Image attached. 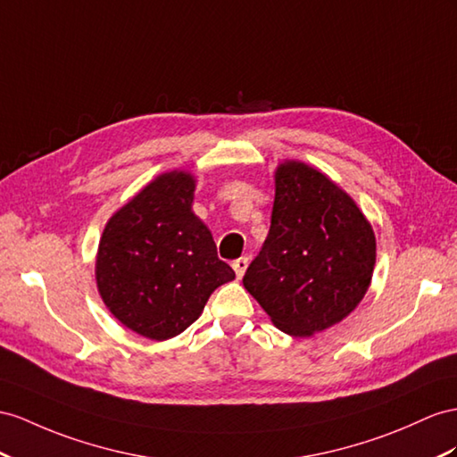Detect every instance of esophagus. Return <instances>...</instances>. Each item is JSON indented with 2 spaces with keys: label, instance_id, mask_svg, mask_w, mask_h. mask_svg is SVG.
<instances>
[{
  "label": "esophagus",
  "instance_id": "34e87169",
  "mask_svg": "<svg viewBox=\"0 0 457 457\" xmlns=\"http://www.w3.org/2000/svg\"><path fill=\"white\" fill-rule=\"evenodd\" d=\"M233 270H236V274H237V278H243V274H245V270H247V266H249V259L247 256H241V259H237V261H233Z\"/></svg>",
  "mask_w": 457,
  "mask_h": 457
}]
</instances>
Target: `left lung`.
Here are the masks:
<instances>
[{
	"label": "left lung",
	"mask_w": 457,
	"mask_h": 457,
	"mask_svg": "<svg viewBox=\"0 0 457 457\" xmlns=\"http://www.w3.org/2000/svg\"><path fill=\"white\" fill-rule=\"evenodd\" d=\"M274 178L270 231L243 286L279 330L307 337L365 297L377 239L353 198L322 171L286 160Z\"/></svg>",
	"instance_id": "1"
}]
</instances>
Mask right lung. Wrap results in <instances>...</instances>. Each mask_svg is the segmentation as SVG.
I'll list each match as a JSON object with an SVG mask.
<instances>
[{
	"instance_id": "add662e5",
	"label": "right lung",
	"mask_w": 457,
	"mask_h": 457,
	"mask_svg": "<svg viewBox=\"0 0 457 457\" xmlns=\"http://www.w3.org/2000/svg\"><path fill=\"white\" fill-rule=\"evenodd\" d=\"M195 183L189 171L158 175L117 210L100 237V297L117 320L148 340L189 328L212 291L236 278L193 212Z\"/></svg>"
}]
</instances>
